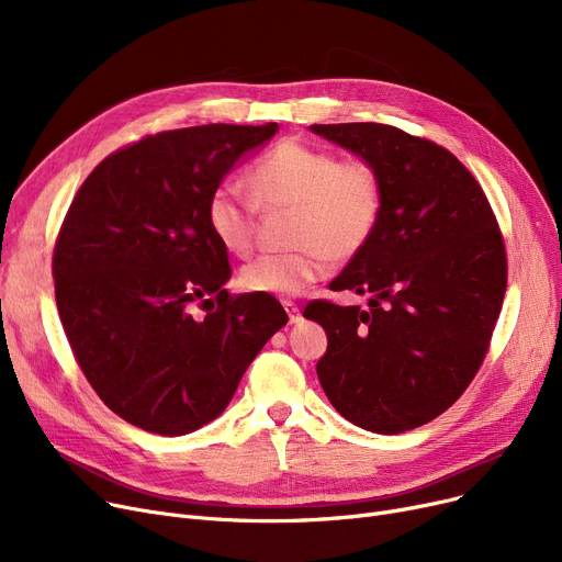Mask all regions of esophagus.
Returning a JSON list of instances; mask_svg holds the SVG:
<instances>
[{
  "label": "esophagus",
  "mask_w": 562,
  "mask_h": 562,
  "mask_svg": "<svg viewBox=\"0 0 562 562\" xmlns=\"http://www.w3.org/2000/svg\"><path fill=\"white\" fill-rule=\"evenodd\" d=\"M286 314H289V323H299L303 316H301V307L293 303V301H282Z\"/></svg>",
  "instance_id": "esophagus-1"
}]
</instances>
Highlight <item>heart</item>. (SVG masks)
Wrapping results in <instances>:
<instances>
[{"label": "heart", "instance_id": "obj_1", "mask_svg": "<svg viewBox=\"0 0 562 562\" xmlns=\"http://www.w3.org/2000/svg\"><path fill=\"white\" fill-rule=\"evenodd\" d=\"M250 193L221 184L204 206L206 227L232 255H248L257 206L291 210V252L259 255L239 271V286L261 296H296L328 271V261L356 257L382 216V182L364 159H339L303 140H282L248 175Z\"/></svg>", "mask_w": 562, "mask_h": 562}]
</instances>
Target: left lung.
<instances>
[{"instance_id": "8db88e82", "label": "left lung", "mask_w": 562, "mask_h": 562, "mask_svg": "<svg viewBox=\"0 0 562 562\" xmlns=\"http://www.w3.org/2000/svg\"><path fill=\"white\" fill-rule=\"evenodd\" d=\"M369 161L382 216L330 282L371 293L369 312L312 301L328 350L318 382L341 417L396 435L449 409L481 369L504 305L508 261L492 206L456 155L380 123L312 125Z\"/></svg>"}]
</instances>
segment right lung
Here are the masks:
<instances>
[{
    "instance_id": "add662e5",
    "label": "right lung",
    "mask_w": 562,
    "mask_h": 562,
    "mask_svg": "<svg viewBox=\"0 0 562 562\" xmlns=\"http://www.w3.org/2000/svg\"><path fill=\"white\" fill-rule=\"evenodd\" d=\"M278 130L216 123L121 147L86 177L58 229L54 293L72 356L136 428L177 437L214 422L289 321L273 296H229L227 250L204 218L232 166Z\"/></svg>"
}]
</instances>
